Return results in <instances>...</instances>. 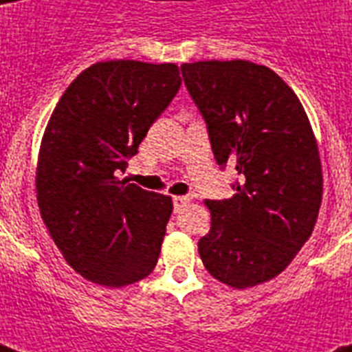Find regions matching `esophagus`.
<instances>
[{
	"mask_svg": "<svg viewBox=\"0 0 352 352\" xmlns=\"http://www.w3.org/2000/svg\"><path fill=\"white\" fill-rule=\"evenodd\" d=\"M190 203H192V197H188V195H175V197H173V206H175V212L182 210Z\"/></svg>",
	"mask_w": 352,
	"mask_h": 352,
	"instance_id": "esophagus-1",
	"label": "esophagus"
}]
</instances>
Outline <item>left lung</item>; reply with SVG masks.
<instances>
[{
	"label": "left lung",
	"instance_id": "left-lung-1",
	"mask_svg": "<svg viewBox=\"0 0 352 352\" xmlns=\"http://www.w3.org/2000/svg\"><path fill=\"white\" fill-rule=\"evenodd\" d=\"M181 71L217 164L239 175L234 197L204 201L212 226L199 256L221 283L256 287L283 272L314 230L323 195L316 137L300 98L272 69L210 60Z\"/></svg>",
	"mask_w": 352,
	"mask_h": 352
}]
</instances>
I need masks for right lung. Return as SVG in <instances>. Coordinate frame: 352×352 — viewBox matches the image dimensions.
Listing matches in <instances>:
<instances>
[{"instance_id":"right-lung-1","label":"right lung","mask_w":352,"mask_h":352,"mask_svg":"<svg viewBox=\"0 0 352 352\" xmlns=\"http://www.w3.org/2000/svg\"><path fill=\"white\" fill-rule=\"evenodd\" d=\"M175 63L109 60L76 76L47 122L36 166L41 219L65 261L120 289L153 272L170 195L118 179L181 87Z\"/></svg>"}]
</instances>
